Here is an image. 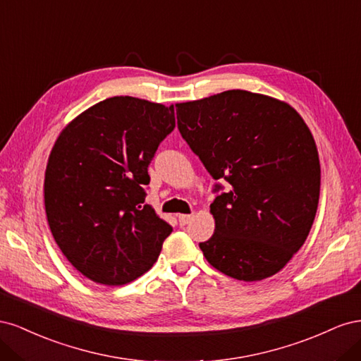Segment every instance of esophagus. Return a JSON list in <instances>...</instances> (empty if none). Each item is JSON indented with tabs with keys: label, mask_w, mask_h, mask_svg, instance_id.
Wrapping results in <instances>:
<instances>
[{
	"label": "esophagus",
	"mask_w": 361,
	"mask_h": 361,
	"mask_svg": "<svg viewBox=\"0 0 361 361\" xmlns=\"http://www.w3.org/2000/svg\"><path fill=\"white\" fill-rule=\"evenodd\" d=\"M192 214L191 215H185V214H180L178 218H179V224L180 226H187L188 223H191V220H192Z\"/></svg>",
	"instance_id": "34e87169"
}]
</instances>
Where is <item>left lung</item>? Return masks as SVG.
<instances>
[{
  "instance_id": "left-lung-1",
  "label": "left lung",
  "mask_w": 361,
  "mask_h": 361,
  "mask_svg": "<svg viewBox=\"0 0 361 361\" xmlns=\"http://www.w3.org/2000/svg\"><path fill=\"white\" fill-rule=\"evenodd\" d=\"M176 114L211 176L231 183L211 203L215 232L199 244L203 256L236 280L277 274L318 209L321 166L309 126L289 104L247 90L176 104Z\"/></svg>"
}]
</instances>
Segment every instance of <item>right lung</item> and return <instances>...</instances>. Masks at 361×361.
Segmentation results:
<instances>
[{"label": "right lung", "mask_w": 361, "mask_h": 361, "mask_svg": "<svg viewBox=\"0 0 361 361\" xmlns=\"http://www.w3.org/2000/svg\"><path fill=\"white\" fill-rule=\"evenodd\" d=\"M173 128V105L114 96L76 116L54 143L43 185L48 224L84 277L122 286L154 267L173 227L145 204V187Z\"/></svg>", "instance_id": "add662e5"}]
</instances>
